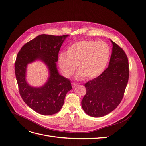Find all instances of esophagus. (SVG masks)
<instances>
[{
  "instance_id": "1",
  "label": "esophagus",
  "mask_w": 146,
  "mask_h": 146,
  "mask_svg": "<svg viewBox=\"0 0 146 146\" xmlns=\"http://www.w3.org/2000/svg\"><path fill=\"white\" fill-rule=\"evenodd\" d=\"M77 85H78V84H76V83H75V82H72V86L73 88L76 87Z\"/></svg>"
}]
</instances>
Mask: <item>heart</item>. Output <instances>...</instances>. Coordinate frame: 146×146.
I'll use <instances>...</instances> for the list:
<instances>
[{
	"mask_svg": "<svg viewBox=\"0 0 146 146\" xmlns=\"http://www.w3.org/2000/svg\"><path fill=\"white\" fill-rule=\"evenodd\" d=\"M110 58V48L102 41L85 40L72 44L66 54L61 52L59 64L61 71L67 77L71 76L76 69L79 70L76 78L93 79L102 74Z\"/></svg>",
	"mask_w": 146,
	"mask_h": 146,
	"instance_id": "b5f03b06",
	"label": "heart"
}]
</instances>
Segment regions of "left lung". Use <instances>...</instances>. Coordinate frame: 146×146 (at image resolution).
<instances>
[{"label":"left lung","instance_id":"left-lung-1","mask_svg":"<svg viewBox=\"0 0 146 146\" xmlns=\"http://www.w3.org/2000/svg\"><path fill=\"white\" fill-rule=\"evenodd\" d=\"M112 53L108 68L98 77L88 81L86 93L81 105L89 116L99 117L114 110L124 96L129 76L127 55L113 41Z\"/></svg>","mask_w":146,"mask_h":146}]
</instances>
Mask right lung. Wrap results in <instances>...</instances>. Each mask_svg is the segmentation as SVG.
Segmentation results:
<instances>
[{
    "instance_id": "1",
    "label": "right lung",
    "mask_w": 146,
    "mask_h": 146,
    "mask_svg": "<svg viewBox=\"0 0 146 146\" xmlns=\"http://www.w3.org/2000/svg\"><path fill=\"white\" fill-rule=\"evenodd\" d=\"M68 36L39 35L26 43L17 54L15 67L19 93L24 102L39 114L57 113L72 89L70 81L59 74L56 65L60 48ZM37 59L46 63L50 72L48 82L38 88L29 86L25 80L27 64Z\"/></svg>"
}]
</instances>
